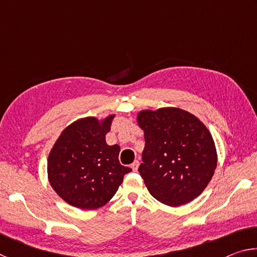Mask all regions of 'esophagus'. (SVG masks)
Here are the masks:
<instances>
[{"label":"esophagus","instance_id":"esophagus-1","mask_svg":"<svg viewBox=\"0 0 257 257\" xmlns=\"http://www.w3.org/2000/svg\"><path fill=\"white\" fill-rule=\"evenodd\" d=\"M138 167H139V162H138V161H134V163H132L133 171H137V170H138Z\"/></svg>","mask_w":257,"mask_h":257}]
</instances>
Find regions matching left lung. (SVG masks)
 I'll return each mask as SVG.
<instances>
[{
	"mask_svg": "<svg viewBox=\"0 0 257 257\" xmlns=\"http://www.w3.org/2000/svg\"><path fill=\"white\" fill-rule=\"evenodd\" d=\"M145 149L138 171L152 196L169 206L203 193L216 168L211 133L194 114L178 107L143 110L137 115Z\"/></svg>",
	"mask_w": 257,
	"mask_h": 257,
	"instance_id": "1",
	"label": "left lung"
}]
</instances>
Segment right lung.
Instances as JSON below:
<instances>
[{
    "mask_svg": "<svg viewBox=\"0 0 257 257\" xmlns=\"http://www.w3.org/2000/svg\"><path fill=\"white\" fill-rule=\"evenodd\" d=\"M114 114L79 119L61 133L47 159L52 188L71 206L96 210L114 196L132 169L119 162V145H107Z\"/></svg>",
    "mask_w": 257,
    "mask_h": 257,
    "instance_id": "obj_1",
    "label": "right lung"
}]
</instances>
